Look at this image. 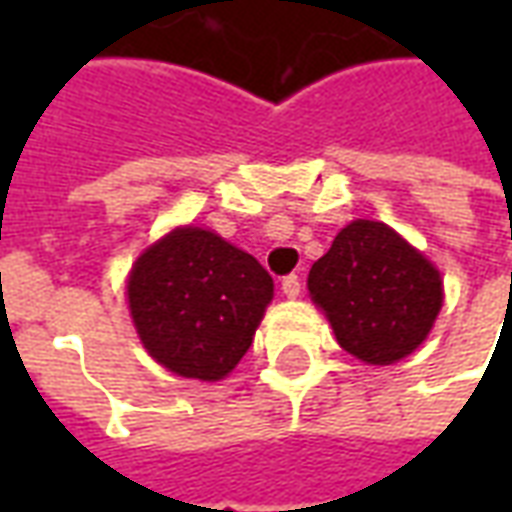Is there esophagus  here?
I'll return each instance as SVG.
<instances>
[{
    "label": "esophagus",
    "instance_id": "esophagus-1",
    "mask_svg": "<svg viewBox=\"0 0 512 512\" xmlns=\"http://www.w3.org/2000/svg\"><path fill=\"white\" fill-rule=\"evenodd\" d=\"M282 293L288 296V299H296L301 293V277H296V274H290V277L282 279Z\"/></svg>",
    "mask_w": 512,
    "mask_h": 512
}]
</instances>
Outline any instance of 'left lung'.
<instances>
[{
	"mask_svg": "<svg viewBox=\"0 0 512 512\" xmlns=\"http://www.w3.org/2000/svg\"><path fill=\"white\" fill-rule=\"evenodd\" d=\"M312 301L326 312L337 343L367 365L414 354L441 310L439 268L384 222L356 219L312 263Z\"/></svg>",
	"mask_w": 512,
	"mask_h": 512,
	"instance_id": "1",
	"label": "left lung"
}]
</instances>
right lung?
I'll list each match as a JSON object with an SVG mask.
<instances>
[{
  "label": "right lung",
  "instance_id": "1",
  "mask_svg": "<svg viewBox=\"0 0 512 512\" xmlns=\"http://www.w3.org/2000/svg\"><path fill=\"white\" fill-rule=\"evenodd\" d=\"M271 296L266 268L202 227H178L147 246L128 277V307L147 354L200 381H219L241 362Z\"/></svg>",
  "mask_w": 512,
  "mask_h": 512
}]
</instances>
